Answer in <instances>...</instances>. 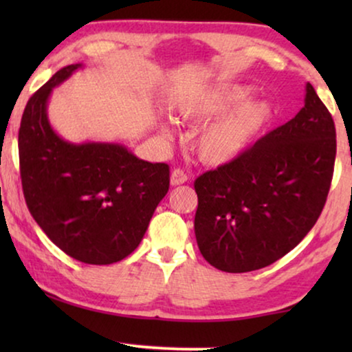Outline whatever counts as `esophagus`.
<instances>
[{
    "mask_svg": "<svg viewBox=\"0 0 352 352\" xmlns=\"http://www.w3.org/2000/svg\"><path fill=\"white\" fill-rule=\"evenodd\" d=\"M170 181H171V186H179L189 181V176H187L182 170H173Z\"/></svg>",
    "mask_w": 352,
    "mask_h": 352,
    "instance_id": "esophagus-1",
    "label": "esophagus"
}]
</instances>
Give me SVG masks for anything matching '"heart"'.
Listing matches in <instances>:
<instances>
[{"label": "heart", "mask_w": 352, "mask_h": 352, "mask_svg": "<svg viewBox=\"0 0 352 352\" xmlns=\"http://www.w3.org/2000/svg\"><path fill=\"white\" fill-rule=\"evenodd\" d=\"M252 94L253 89L247 85H216L176 104L181 120L187 123L205 124L214 120L195 142L197 155L206 165L234 162L271 122L272 105L263 99L248 100ZM160 133L166 139L175 136L170 124H162Z\"/></svg>", "instance_id": "1"}]
</instances>
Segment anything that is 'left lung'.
Returning a JSON list of instances; mask_svg holds the SVG:
<instances>
[{
  "label": "left lung",
  "instance_id": "left-lung-1",
  "mask_svg": "<svg viewBox=\"0 0 352 352\" xmlns=\"http://www.w3.org/2000/svg\"><path fill=\"white\" fill-rule=\"evenodd\" d=\"M335 155L333 118L307 83L295 118L195 179L194 228L206 261L237 274L285 256L319 219Z\"/></svg>",
  "mask_w": 352,
  "mask_h": 352
}]
</instances>
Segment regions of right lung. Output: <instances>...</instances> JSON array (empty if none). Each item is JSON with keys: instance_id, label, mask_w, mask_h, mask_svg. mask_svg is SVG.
<instances>
[{"instance_id": "add662e5", "label": "right lung", "mask_w": 352, "mask_h": 352, "mask_svg": "<svg viewBox=\"0 0 352 352\" xmlns=\"http://www.w3.org/2000/svg\"><path fill=\"white\" fill-rule=\"evenodd\" d=\"M83 64L60 69L28 99L19 129L22 189L51 242L86 264L131 254L170 187V166L115 142L64 141L47 120L52 88Z\"/></svg>"}]
</instances>
